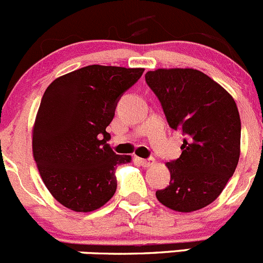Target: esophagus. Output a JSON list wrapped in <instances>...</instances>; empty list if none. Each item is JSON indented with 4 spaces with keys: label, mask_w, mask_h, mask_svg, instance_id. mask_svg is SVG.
<instances>
[{
    "label": "esophagus",
    "mask_w": 263,
    "mask_h": 263,
    "mask_svg": "<svg viewBox=\"0 0 263 263\" xmlns=\"http://www.w3.org/2000/svg\"><path fill=\"white\" fill-rule=\"evenodd\" d=\"M136 160L139 161L140 164H141L142 166H145V168H146V166H151L153 165L154 163H155V161H154V159L153 158H148V159H142V158H136Z\"/></svg>",
    "instance_id": "34e87169"
}]
</instances>
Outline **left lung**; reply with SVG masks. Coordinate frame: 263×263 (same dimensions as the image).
<instances>
[{
	"mask_svg": "<svg viewBox=\"0 0 263 263\" xmlns=\"http://www.w3.org/2000/svg\"><path fill=\"white\" fill-rule=\"evenodd\" d=\"M145 80L169 126L184 136L178 159L166 163L171 182L156 198L191 213L210 205L234 174L240 155V117L232 95L193 68H159Z\"/></svg>",
	"mask_w": 263,
	"mask_h": 263,
	"instance_id": "obj_1",
	"label": "left lung"
}]
</instances>
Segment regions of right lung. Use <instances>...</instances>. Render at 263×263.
I'll return each mask as SVG.
<instances>
[{"instance_id": "1", "label": "right lung", "mask_w": 263, "mask_h": 263, "mask_svg": "<svg viewBox=\"0 0 263 263\" xmlns=\"http://www.w3.org/2000/svg\"><path fill=\"white\" fill-rule=\"evenodd\" d=\"M144 68L91 65L55 79L47 87L33 129V155L44 184L65 208L89 213L117 190V155L105 131L122 95Z\"/></svg>"}]
</instances>
